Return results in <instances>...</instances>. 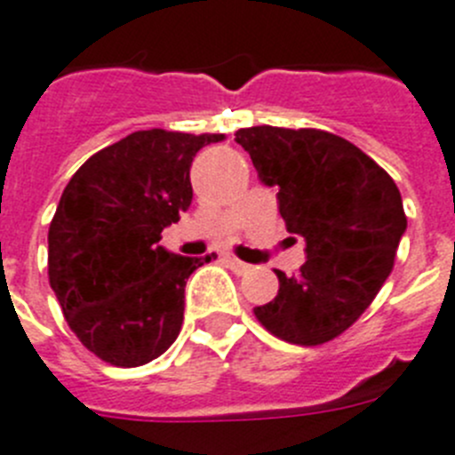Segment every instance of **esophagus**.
<instances>
[{"instance_id": "34e87169", "label": "esophagus", "mask_w": 455, "mask_h": 455, "mask_svg": "<svg viewBox=\"0 0 455 455\" xmlns=\"http://www.w3.org/2000/svg\"><path fill=\"white\" fill-rule=\"evenodd\" d=\"M224 263L228 265V267L233 269V272H237V274H243V272H247L249 267H251V265H247V263H243V260H240V258H235L233 256V253H224Z\"/></svg>"}]
</instances>
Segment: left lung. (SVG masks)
<instances>
[{"instance_id": "left-lung-1", "label": "left lung", "mask_w": 455, "mask_h": 455, "mask_svg": "<svg viewBox=\"0 0 455 455\" xmlns=\"http://www.w3.org/2000/svg\"><path fill=\"white\" fill-rule=\"evenodd\" d=\"M281 218L306 243L294 276L256 306L258 322L292 345H322L349 329L390 276L406 215L383 167L345 138L319 129L251 126L235 133Z\"/></svg>"}]
</instances>
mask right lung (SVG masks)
<instances>
[{"label": "right lung", "instance_id": "right-lung-1", "mask_svg": "<svg viewBox=\"0 0 455 455\" xmlns=\"http://www.w3.org/2000/svg\"><path fill=\"white\" fill-rule=\"evenodd\" d=\"M220 140L136 131L90 156L60 195L49 283L69 329L110 365H145L181 331L188 278L212 256H179L158 240L190 206L197 151Z\"/></svg>", "mask_w": 455, "mask_h": 455}]
</instances>
